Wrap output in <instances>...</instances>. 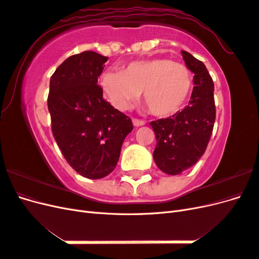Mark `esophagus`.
<instances>
[{
    "instance_id": "esophagus-1",
    "label": "esophagus",
    "mask_w": 259,
    "mask_h": 259,
    "mask_svg": "<svg viewBox=\"0 0 259 259\" xmlns=\"http://www.w3.org/2000/svg\"><path fill=\"white\" fill-rule=\"evenodd\" d=\"M133 124H134L135 126H143V125H145V121L139 119H133Z\"/></svg>"
}]
</instances>
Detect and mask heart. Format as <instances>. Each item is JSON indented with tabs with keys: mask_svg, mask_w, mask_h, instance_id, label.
<instances>
[{
	"mask_svg": "<svg viewBox=\"0 0 259 259\" xmlns=\"http://www.w3.org/2000/svg\"><path fill=\"white\" fill-rule=\"evenodd\" d=\"M100 86L117 110H126L144 92V103L156 116H168L184 107L192 89V74L187 66L167 58L136 60L121 73L107 71Z\"/></svg>",
	"mask_w": 259,
	"mask_h": 259,
	"instance_id": "obj_1",
	"label": "heart"
}]
</instances>
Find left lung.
I'll return each instance as SVG.
<instances>
[{
    "instance_id": "obj_1",
    "label": "left lung",
    "mask_w": 259,
    "mask_h": 259,
    "mask_svg": "<svg viewBox=\"0 0 259 259\" xmlns=\"http://www.w3.org/2000/svg\"><path fill=\"white\" fill-rule=\"evenodd\" d=\"M182 54L186 66L194 73L189 105L166 119L150 123L156 138L153 160L168 175L182 174L201 159L216 117L214 82L205 65L190 53Z\"/></svg>"
}]
</instances>
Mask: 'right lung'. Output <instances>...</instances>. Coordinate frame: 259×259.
Wrapping results in <instances>:
<instances>
[{
    "instance_id": "right-lung-1",
    "label": "right lung",
    "mask_w": 259,
    "mask_h": 259,
    "mask_svg": "<svg viewBox=\"0 0 259 259\" xmlns=\"http://www.w3.org/2000/svg\"><path fill=\"white\" fill-rule=\"evenodd\" d=\"M108 57L92 51L72 55L51 76L48 98L53 136L76 173L109 175L119 161L132 120L103 98L97 84Z\"/></svg>"
}]
</instances>
